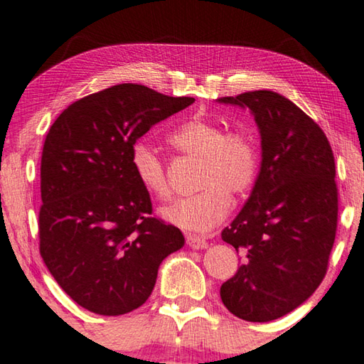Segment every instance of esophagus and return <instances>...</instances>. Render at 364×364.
Listing matches in <instances>:
<instances>
[{
  "label": "esophagus",
  "instance_id": "esophagus-1",
  "mask_svg": "<svg viewBox=\"0 0 364 364\" xmlns=\"http://www.w3.org/2000/svg\"><path fill=\"white\" fill-rule=\"evenodd\" d=\"M186 242H188V245L191 248H194V250L207 248V245H208L207 240L202 239V237H199V235H196V234H188L186 235Z\"/></svg>",
  "mask_w": 364,
  "mask_h": 364
}]
</instances>
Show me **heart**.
I'll list each match as a JSON object with an SVG mask.
<instances>
[{
	"mask_svg": "<svg viewBox=\"0 0 364 364\" xmlns=\"http://www.w3.org/2000/svg\"><path fill=\"white\" fill-rule=\"evenodd\" d=\"M168 143L183 156L200 161L196 188L162 208V216L175 226L207 232L228 216L230 199L240 200L255 188L259 175V144L245 127H230L211 117H189L168 134ZM132 168L143 189L156 199L171 193L164 157L146 141L132 146Z\"/></svg>",
	"mask_w": 364,
	"mask_h": 364,
	"instance_id": "1",
	"label": "heart"
}]
</instances>
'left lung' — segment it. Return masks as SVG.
<instances>
[{"label": "left lung", "mask_w": 364, "mask_h": 364, "mask_svg": "<svg viewBox=\"0 0 364 364\" xmlns=\"http://www.w3.org/2000/svg\"><path fill=\"white\" fill-rule=\"evenodd\" d=\"M247 107L261 134L262 161L245 207L221 232L242 255L221 301L247 321H272L320 287L338 230L331 144L312 117L270 90L218 98Z\"/></svg>", "instance_id": "obj_1"}]
</instances>
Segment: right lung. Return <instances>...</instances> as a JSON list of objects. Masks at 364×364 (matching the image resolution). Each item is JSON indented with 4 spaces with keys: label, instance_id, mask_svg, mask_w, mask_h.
<instances>
[{
    "label": "right lung",
    "instance_id": "obj_1",
    "mask_svg": "<svg viewBox=\"0 0 364 364\" xmlns=\"http://www.w3.org/2000/svg\"><path fill=\"white\" fill-rule=\"evenodd\" d=\"M193 103L117 84L71 103L50 125L39 253L63 291L90 312L116 316L143 306L161 262L184 245L180 229L153 216L130 156L154 124Z\"/></svg>",
    "mask_w": 364,
    "mask_h": 364
}]
</instances>
